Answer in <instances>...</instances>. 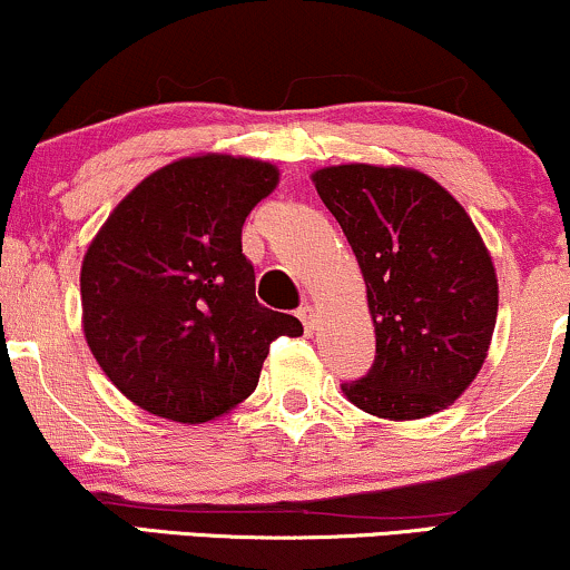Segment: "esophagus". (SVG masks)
Masks as SVG:
<instances>
[{
	"instance_id": "34e87169",
	"label": "esophagus",
	"mask_w": 570,
	"mask_h": 570,
	"mask_svg": "<svg viewBox=\"0 0 570 570\" xmlns=\"http://www.w3.org/2000/svg\"><path fill=\"white\" fill-rule=\"evenodd\" d=\"M297 318H299V322H303L305 332H313V326H316V316H313V307L311 305H299Z\"/></svg>"
}]
</instances>
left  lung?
Segmentation results:
<instances>
[{"label": "left lung", "mask_w": 570, "mask_h": 570, "mask_svg": "<svg viewBox=\"0 0 570 570\" xmlns=\"http://www.w3.org/2000/svg\"><path fill=\"white\" fill-rule=\"evenodd\" d=\"M313 185L356 254L375 324V362L343 394L389 421L434 415L472 385L495 330L499 278L474 222L415 168L348 163Z\"/></svg>", "instance_id": "obj_1"}]
</instances>
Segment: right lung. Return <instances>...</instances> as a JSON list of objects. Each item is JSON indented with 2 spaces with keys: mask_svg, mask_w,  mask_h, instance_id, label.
<instances>
[{
  "mask_svg": "<svg viewBox=\"0 0 570 570\" xmlns=\"http://www.w3.org/2000/svg\"><path fill=\"white\" fill-rule=\"evenodd\" d=\"M278 168L193 155L149 174L117 203L80 271L82 332L130 402L176 423H206L257 389L281 335L303 324L254 297L240 227Z\"/></svg>",
  "mask_w": 570,
  "mask_h": 570,
  "instance_id": "right-lung-1",
  "label": "right lung"
}]
</instances>
